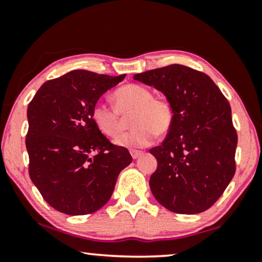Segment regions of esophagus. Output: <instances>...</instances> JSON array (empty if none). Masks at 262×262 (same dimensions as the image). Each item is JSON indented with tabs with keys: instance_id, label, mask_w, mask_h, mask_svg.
Returning <instances> with one entry per match:
<instances>
[{
	"instance_id": "1",
	"label": "esophagus",
	"mask_w": 262,
	"mask_h": 262,
	"mask_svg": "<svg viewBox=\"0 0 262 262\" xmlns=\"http://www.w3.org/2000/svg\"><path fill=\"white\" fill-rule=\"evenodd\" d=\"M130 154H131L132 159H134V160H136V159H138V157H139V156H141V155H143V152H142V151H138V150H131V151H130Z\"/></svg>"
}]
</instances>
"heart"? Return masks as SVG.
Listing matches in <instances>:
<instances>
[{"mask_svg":"<svg viewBox=\"0 0 262 262\" xmlns=\"http://www.w3.org/2000/svg\"><path fill=\"white\" fill-rule=\"evenodd\" d=\"M114 107L96 103L92 119L100 132L107 137H117L125 127L124 118H130L134 127L120 136L116 143L124 148H144L154 142L156 134L164 136L173 125L174 114L169 102L154 98L152 92L141 84H126L113 94Z\"/></svg>","mask_w":262,"mask_h":262,"instance_id":"heart-1","label":"heart"}]
</instances>
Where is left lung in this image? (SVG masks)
Wrapping results in <instances>:
<instances>
[{"instance_id":"left-lung-1","label":"left lung","mask_w":262,"mask_h":262,"mask_svg":"<svg viewBox=\"0 0 262 262\" xmlns=\"http://www.w3.org/2000/svg\"><path fill=\"white\" fill-rule=\"evenodd\" d=\"M134 78L162 93L174 114L162 145L150 149L157 160L149 181L154 196L171 212H203L235 174L237 135L230 105L206 74L180 64Z\"/></svg>"}]
</instances>
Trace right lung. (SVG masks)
Listing matches in <instances>:
<instances>
[{
  "label": "right lung",
  "instance_id": "right-lung-1",
  "mask_svg": "<svg viewBox=\"0 0 262 262\" xmlns=\"http://www.w3.org/2000/svg\"><path fill=\"white\" fill-rule=\"evenodd\" d=\"M125 75L73 70L38 89L27 108L31 180L59 212L93 213L108 202L118 175L132 162L92 119L98 100Z\"/></svg>",
  "mask_w": 262,
  "mask_h": 262
}]
</instances>
